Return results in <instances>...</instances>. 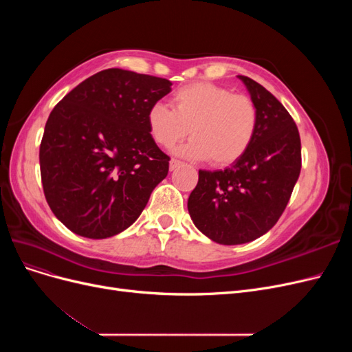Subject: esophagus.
<instances>
[{"instance_id": "esophagus-1", "label": "esophagus", "mask_w": 352, "mask_h": 352, "mask_svg": "<svg viewBox=\"0 0 352 352\" xmlns=\"http://www.w3.org/2000/svg\"><path fill=\"white\" fill-rule=\"evenodd\" d=\"M180 164H182V163H180L179 162V160H175V158H172V160H170V170H176Z\"/></svg>"}]
</instances>
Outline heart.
Listing matches in <instances>:
<instances>
[{
    "instance_id": "obj_1",
    "label": "heart",
    "mask_w": 352,
    "mask_h": 352,
    "mask_svg": "<svg viewBox=\"0 0 352 352\" xmlns=\"http://www.w3.org/2000/svg\"><path fill=\"white\" fill-rule=\"evenodd\" d=\"M172 109L163 102L146 111L153 140L172 148L190 133L192 140L177 148L190 160H211L228 166L239 160L252 144L258 127V110L251 98L210 82L185 85L173 92Z\"/></svg>"
}]
</instances>
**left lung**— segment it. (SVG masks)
<instances>
[{"mask_svg":"<svg viewBox=\"0 0 352 352\" xmlns=\"http://www.w3.org/2000/svg\"><path fill=\"white\" fill-rule=\"evenodd\" d=\"M258 110L257 133L225 170H199L188 198L194 225L223 245L247 243L279 220L301 172V140L282 102L247 76H238Z\"/></svg>","mask_w":352,"mask_h":352,"instance_id":"obj_1","label":"left lung"}]
</instances>
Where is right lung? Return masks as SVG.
Wrapping results in <instances>:
<instances>
[{
    "label": "right lung",
    "mask_w": 352,
    "mask_h": 352,
    "mask_svg": "<svg viewBox=\"0 0 352 352\" xmlns=\"http://www.w3.org/2000/svg\"><path fill=\"white\" fill-rule=\"evenodd\" d=\"M172 82L107 69L79 83L51 111L39 148L42 186L54 216L76 235L104 239L141 216L168 173V155L146 111Z\"/></svg>",
    "instance_id": "obj_1"
}]
</instances>
